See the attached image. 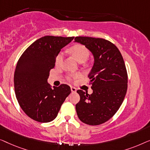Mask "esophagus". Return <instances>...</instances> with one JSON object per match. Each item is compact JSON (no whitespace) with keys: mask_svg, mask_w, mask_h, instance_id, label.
I'll return each mask as SVG.
<instances>
[{"mask_svg":"<svg viewBox=\"0 0 150 150\" xmlns=\"http://www.w3.org/2000/svg\"><path fill=\"white\" fill-rule=\"evenodd\" d=\"M71 90L73 93H75V92H76V91H77V89H76L75 87H71Z\"/></svg>","mask_w":150,"mask_h":150,"instance_id":"obj_1","label":"esophagus"}]
</instances>
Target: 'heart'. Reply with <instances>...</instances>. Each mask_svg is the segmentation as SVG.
<instances>
[{"label":"heart","instance_id":"obj_1","mask_svg":"<svg viewBox=\"0 0 150 150\" xmlns=\"http://www.w3.org/2000/svg\"><path fill=\"white\" fill-rule=\"evenodd\" d=\"M70 52L73 56H75V58L77 59V61H79V62H83L89 58L90 52L89 50L86 47L85 45H81V44H77L72 46L70 48ZM63 58H64V54L62 52H59L57 54L56 57V60H55V64L57 66H59L62 64ZM80 77V74H76L73 76V78H77ZM71 79V77H70Z\"/></svg>","mask_w":150,"mask_h":150}]
</instances>
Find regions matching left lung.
<instances>
[{
    "instance_id": "left-lung-1",
    "label": "left lung",
    "mask_w": 150,
    "mask_h": 150,
    "mask_svg": "<svg viewBox=\"0 0 150 150\" xmlns=\"http://www.w3.org/2000/svg\"><path fill=\"white\" fill-rule=\"evenodd\" d=\"M93 54L94 66L88 75L93 92L78 90V117L88 125L96 126L111 119L121 106L127 91L128 74L123 57L114 44L102 38L76 37Z\"/></svg>"
}]
</instances>
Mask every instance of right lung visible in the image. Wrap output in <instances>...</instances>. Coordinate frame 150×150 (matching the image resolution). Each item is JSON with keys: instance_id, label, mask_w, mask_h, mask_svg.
I'll use <instances>...</instances> for the list:
<instances>
[{"instance_id": "obj_1", "label": "right lung", "mask_w": 150, "mask_h": 150, "mask_svg": "<svg viewBox=\"0 0 150 150\" xmlns=\"http://www.w3.org/2000/svg\"><path fill=\"white\" fill-rule=\"evenodd\" d=\"M73 39L45 36L31 44L18 60L14 73L15 93L24 112L35 121L54 120L71 94L67 84L52 89L47 79L57 54Z\"/></svg>"}]
</instances>
